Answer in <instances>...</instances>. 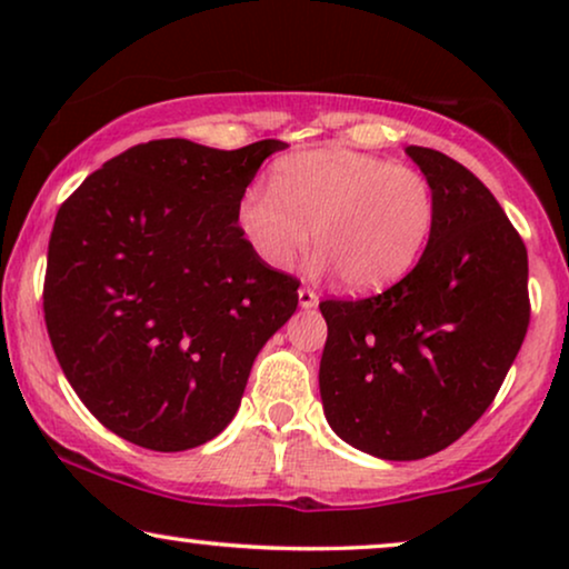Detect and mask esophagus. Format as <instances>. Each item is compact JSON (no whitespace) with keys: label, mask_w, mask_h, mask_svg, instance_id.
<instances>
[{"label":"esophagus","mask_w":569,"mask_h":569,"mask_svg":"<svg viewBox=\"0 0 569 569\" xmlns=\"http://www.w3.org/2000/svg\"><path fill=\"white\" fill-rule=\"evenodd\" d=\"M298 302H300V308H316L318 306V295L310 290V287H300L298 290Z\"/></svg>","instance_id":"34e87169"}]
</instances>
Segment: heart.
I'll use <instances>...</instances> for the list:
<instances>
[{"label":"heart","instance_id":"1","mask_svg":"<svg viewBox=\"0 0 569 569\" xmlns=\"http://www.w3.org/2000/svg\"><path fill=\"white\" fill-rule=\"evenodd\" d=\"M435 212V191L419 170L321 147L277 160L271 189L248 186L236 220L267 267H292L316 230L318 267L337 269L352 292H378L401 282L422 259Z\"/></svg>","mask_w":569,"mask_h":569}]
</instances>
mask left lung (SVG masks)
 <instances>
[{
  "label": "left lung",
  "instance_id": "left-lung-1",
  "mask_svg": "<svg viewBox=\"0 0 569 569\" xmlns=\"http://www.w3.org/2000/svg\"><path fill=\"white\" fill-rule=\"evenodd\" d=\"M435 191V228L401 282L323 300L318 386L331 430L383 461L456 442L500 391L526 339L528 253L485 183L430 147H407Z\"/></svg>",
  "mask_w": 569,
  "mask_h": 569
}]
</instances>
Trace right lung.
<instances>
[{
	"mask_svg": "<svg viewBox=\"0 0 569 569\" xmlns=\"http://www.w3.org/2000/svg\"><path fill=\"white\" fill-rule=\"evenodd\" d=\"M154 139L116 154L61 204L43 313L69 386L134 446L176 453L232 422L261 347L298 308V279L238 230V201L279 150Z\"/></svg>",
	"mask_w": 569,
	"mask_h": 569,
	"instance_id": "obj_1",
	"label": "right lung"
}]
</instances>
